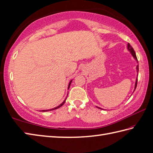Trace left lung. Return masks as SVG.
I'll list each match as a JSON object with an SVG mask.
<instances>
[{"instance_id": "left-lung-1", "label": "left lung", "mask_w": 153, "mask_h": 153, "mask_svg": "<svg viewBox=\"0 0 153 153\" xmlns=\"http://www.w3.org/2000/svg\"><path fill=\"white\" fill-rule=\"evenodd\" d=\"M127 48H128V50L130 51V53H131V54L132 55V56L134 57V58L137 61V62L138 63V61H137V57H136V53H135V51H134V48L130 46V45L129 44V43H128V45H127ZM136 69H137V74H138V71H139V66H138V65H137V66H136ZM137 78H136V82H135V86H134V91H135V89H136V86H137ZM97 108H99V109H101V110H103V109H102L101 108H99V107H98V106H96Z\"/></svg>"}]
</instances>
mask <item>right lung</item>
<instances>
[{
    "instance_id": "1",
    "label": "right lung",
    "mask_w": 153,
    "mask_h": 153,
    "mask_svg": "<svg viewBox=\"0 0 153 153\" xmlns=\"http://www.w3.org/2000/svg\"><path fill=\"white\" fill-rule=\"evenodd\" d=\"M71 82H72V80H71L70 82H69V85H68V89H69V87H70V85H71ZM68 97V96H67ZM67 99V98H66ZM66 99L64 100V101L63 102L62 104H60V105H59V106H56V108H52V109H50V110H43L42 111H51V110H56V109H58V108H60L62 105H64V104L65 103V100H66Z\"/></svg>"
}]
</instances>
